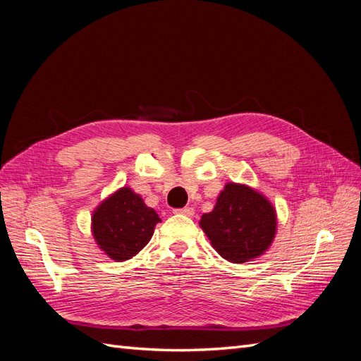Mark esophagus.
<instances>
[{"instance_id":"obj_1","label":"esophagus","mask_w":361,"mask_h":361,"mask_svg":"<svg viewBox=\"0 0 361 361\" xmlns=\"http://www.w3.org/2000/svg\"><path fill=\"white\" fill-rule=\"evenodd\" d=\"M176 214H182L185 216H192L194 215V209L192 207H183V209H176L174 211Z\"/></svg>"}]
</instances>
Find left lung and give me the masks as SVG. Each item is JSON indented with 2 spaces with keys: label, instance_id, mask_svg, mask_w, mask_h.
<instances>
[{
  "label": "left lung",
  "instance_id": "obj_1",
  "mask_svg": "<svg viewBox=\"0 0 361 361\" xmlns=\"http://www.w3.org/2000/svg\"><path fill=\"white\" fill-rule=\"evenodd\" d=\"M200 227L214 250L232 264L264 256L277 233V212L267 195L245 183L227 182Z\"/></svg>",
  "mask_w": 361,
  "mask_h": 361
}]
</instances>
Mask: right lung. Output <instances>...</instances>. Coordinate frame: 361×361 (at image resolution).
Segmentation results:
<instances>
[{
	"instance_id": "1",
	"label": "right lung",
	"mask_w": 361,
	"mask_h": 361,
	"mask_svg": "<svg viewBox=\"0 0 361 361\" xmlns=\"http://www.w3.org/2000/svg\"><path fill=\"white\" fill-rule=\"evenodd\" d=\"M161 218L141 195L122 187L105 197L92 214V235L96 245L114 262L137 256L154 236Z\"/></svg>"
}]
</instances>
